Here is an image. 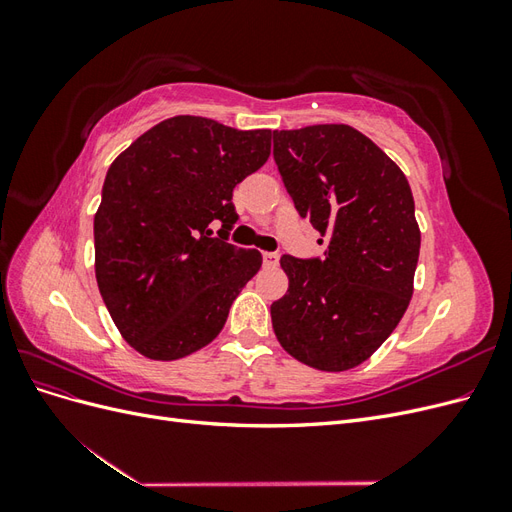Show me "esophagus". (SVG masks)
Segmentation results:
<instances>
[{
  "label": "esophagus",
  "mask_w": 512,
  "mask_h": 512,
  "mask_svg": "<svg viewBox=\"0 0 512 512\" xmlns=\"http://www.w3.org/2000/svg\"><path fill=\"white\" fill-rule=\"evenodd\" d=\"M262 262H265V267H277V262H280V254H277V252H262Z\"/></svg>",
  "instance_id": "34e87169"
}]
</instances>
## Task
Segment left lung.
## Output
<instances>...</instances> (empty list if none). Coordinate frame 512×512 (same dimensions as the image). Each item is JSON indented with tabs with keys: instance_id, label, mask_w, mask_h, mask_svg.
<instances>
[{
	"instance_id": "1",
	"label": "left lung",
	"mask_w": 512,
	"mask_h": 512,
	"mask_svg": "<svg viewBox=\"0 0 512 512\" xmlns=\"http://www.w3.org/2000/svg\"><path fill=\"white\" fill-rule=\"evenodd\" d=\"M273 160L324 254L280 265L288 292L271 305L273 331L294 359L346 371L369 359L406 314L421 250L406 175L344 123L273 132Z\"/></svg>"
}]
</instances>
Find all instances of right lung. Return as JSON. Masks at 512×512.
<instances>
[{
    "instance_id": "obj_1",
    "label": "right lung",
    "mask_w": 512,
    "mask_h": 512,
    "mask_svg": "<svg viewBox=\"0 0 512 512\" xmlns=\"http://www.w3.org/2000/svg\"><path fill=\"white\" fill-rule=\"evenodd\" d=\"M271 136L179 115L108 168L94 218L96 280L119 333L147 359L175 361L213 342L258 273L260 252L228 243L239 220L232 190L267 162Z\"/></svg>"
}]
</instances>
